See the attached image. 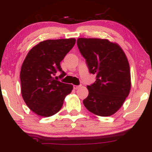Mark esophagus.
<instances>
[{"mask_svg": "<svg viewBox=\"0 0 152 152\" xmlns=\"http://www.w3.org/2000/svg\"><path fill=\"white\" fill-rule=\"evenodd\" d=\"M81 86V85H79V86H76V85H74V89H78V88H79Z\"/></svg>", "mask_w": 152, "mask_h": 152, "instance_id": "34e87169", "label": "esophagus"}]
</instances>
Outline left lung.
Segmentation results:
<instances>
[{
  "label": "left lung",
  "instance_id": "obj_1",
  "mask_svg": "<svg viewBox=\"0 0 152 152\" xmlns=\"http://www.w3.org/2000/svg\"><path fill=\"white\" fill-rule=\"evenodd\" d=\"M77 45L89 72L96 75V81L87 86L88 96L83 105L97 116H111L130 92V68L126 54L119 45L108 39L79 38Z\"/></svg>",
  "mask_w": 152,
  "mask_h": 152
}]
</instances>
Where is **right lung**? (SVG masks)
Listing matches in <instances>:
<instances>
[{
	"label": "right lung",
	"mask_w": 152,
	"mask_h": 152,
	"mask_svg": "<svg viewBox=\"0 0 152 152\" xmlns=\"http://www.w3.org/2000/svg\"><path fill=\"white\" fill-rule=\"evenodd\" d=\"M76 43L75 38L46 40L29 50L20 70L21 94L28 107L43 117L53 116L61 109L73 85L55 80L60 62Z\"/></svg>",
	"instance_id": "obj_1"
}]
</instances>
